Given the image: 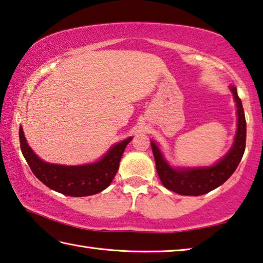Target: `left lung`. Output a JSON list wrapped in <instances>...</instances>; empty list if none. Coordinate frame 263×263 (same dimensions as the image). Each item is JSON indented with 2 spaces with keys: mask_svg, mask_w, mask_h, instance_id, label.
Returning <instances> with one entry per match:
<instances>
[{
  "mask_svg": "<svg viewBox=\"0 0 263 263\" xmlns=\"http://www.w3.org/2000/svg\"><path fill=\"white\" fill-rule=\"evenodd\" d=\"M237 108V129L233 147L228 154L222 157L219 162L211 167L199 168H173L161 153L157 144L152 141V149L154 154L156 171L161 182L169 191L180 195L199 196L207 194L224 183L239 165L246 149V118L242 102L237 95L236 88L230 86Z\"/></svg>",
  "mask_w": 263,
  "mask_h": 263,
  "instance_id": "8db88e82",
  "label": "left lung"
}]
</instances>
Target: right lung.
<instances>
[{
    "label": "right lung",
    "mask_w": 263,
    "mask_h": 263,
    "mask_svg": "<svg viewBox=\"0 0 263 263\" xmlns=\"http://www.w3.org/2000/svg\"><path fill=\"white\" fill-rule=\"evenodd\" d=\"M22 154L37 179L52 191L68 196H89L106 189L119 169L121 157L133 137L116 143L100 161L82 165H63L44 162L31 151L20 127Z\"/></svg>",
    "instance_id": "obj_1"
}]
</instances>
